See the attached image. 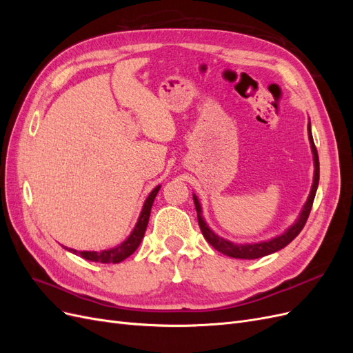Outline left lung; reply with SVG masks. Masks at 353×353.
<instances>
[{"instance_id":"8db88e82","label":"left lung","mask_w":353,"mask_h":353,"mask_svg":"<svg viewBox=\"0 0 353 353\" xmlns=\"http://www.w3.org/2000/svg\"><path fill=\"white\" fill-rule=\"evenodd\" d=\"M307 137H309V143H311V150H312V156H314L312 187H311V191H309L306 203L303 205L301 213H299L297 219L294 221L293 225L288 227L283 234H280V236H275L270 240H263V241H258V243H234V241L223 239V237L218 236V234L208 225V222L205 221V218H203V210H201L200 201H199L197 196L193 194L196 210H197L199 227L201 230L203 237H205L209 241V244H212L218 252H221L222 254L230 256V258H236V259H258V258H262V256L271 254V253H275V252L284 249L287 244H290L299 236V232H301L302 228L305 227L309 213H311L312 203H314L318 183H319V160H318V152H316V147L314 144V138H312L311 121H309V123H307Z\"/></svg>"}]
</instances>
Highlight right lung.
Segmentation results:
<instances>
[{
    "label": "right lung",
    "instance_id": "1",
    "mask_svg": "<svg viewBox=\"0 0 353 353\" xmlns=\"http://www.w3.org/2000/svg\"><path fill=\"white\" fill-rule=\"evenodd\" d=\"M159 190H160V185L154 187L152 190V193L148 194V197L144 201L141 213H140V216H138V221L135 223L134 230L121 244H117V245H114V248H110V249L100 250V252H97V250H74V249L66 248V245H63V248L69 250L70 253L78 254V256H81V258L91 261V262L119 263V262L125 261L128 256H131L137 250V248L140 245V243L144 237V232L147 230V223H148V218H150L153 201H154V197L159 193Z\"/></svg>",
    "mask_w": 353,
    "mask_h": 353
}]
</instances>
